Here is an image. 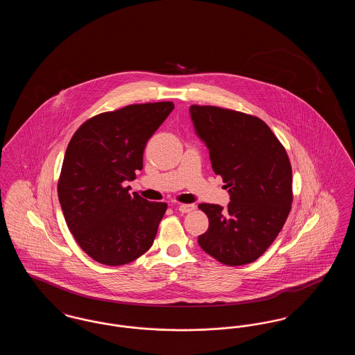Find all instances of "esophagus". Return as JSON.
I'll return each instance as SVG.
<instances>
[{"label": "esophagus", "instance_id": "1", "mask_svg": "<svg viewBox=\"0 0 355 355\" xmlns=\"http://www.w3.org/2000/svg\"><path fill=\"white\" fill-rule=\"evenodd\" d=\"M196 209V205H193V203H184V205H180L178 206V210L181 211V213H190V211H193Z\"/></svg>", "mask_w": 355, "mask_h": 355}]
</instances>
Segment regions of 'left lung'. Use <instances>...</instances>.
Instances as JSON below:
<instances>
[{
  "instance_id": "obj_1",
  "label": "left lung",
  "mask_w": 355,
  "mask_h": 355,
  "mask_svg": "<svg viewBox=\"0 0 355 355\" xmlns=\"http://www.w3.org/2000/svg\"><path fill=\"white\" fill-rule=\"evenodd\" d=\"M211 168L230 194L226 209L200 203L209 229L198 236L203 252L227 266L254 262L279 234L293 202L286 150L262 119L218 106H190Z\"/></svg>"
}]
</instances>
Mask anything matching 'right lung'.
<instances>
[{
    "instance_id": "right-lung-1",
    "label": "right lung",
    "mask_w": 355,
    "mask_h": 355,
    "mask_svg": "<svg viewBox=\"0 0 355 355\" xmlns=\"http://www.w3.org/2000/svg\"><path fill=\"white\" fill-rule=\"evenodd\" d=\"M173 102L135 103L84 122L69 142L58 200L69 230L94 261L119 266L152 248L168 205L129 194L125 181L142 169L148 139Z\"/></svg>"
}]
</instances>
